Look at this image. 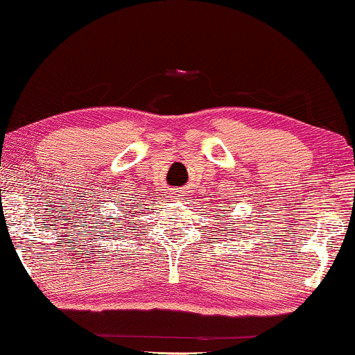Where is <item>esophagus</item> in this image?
Here are the masks:
<instances>
[{
	"instance_id": "obj_1",
	"label": "esophagus",
	"mask_w": 355,
	"mask_h": 355,
	"mask_svg": "<svg viewBox=\"0 0 355 355\" xmlns=\"http://www.w3.org/2000/svg\"><path fill=\"white\" fill-rule=\"evenodd\" d=\"M171 197L174 198V200H179V198L182 197V196H181V191H178V189H176V191H173V192H171Z\"/></svg>"
}]
</instances>
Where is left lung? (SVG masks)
I'll return each mask as SVG.
<instances>
[{"label":"left lung","mask_w":355,"mask_h":355,"mask_svg":"<svg viewBox=\"0 0 355 355\" xmlns=\"http://www.w3.org/2000/svg\"><path fill=\"white\" fill-rule=\"evenodd\" d=\"M221 211H223V210H221ZM225 216H226V215H225ZM216 218H220V215H216Z\"/></svg>","instance_id":"8db88e82"}]
</instances>
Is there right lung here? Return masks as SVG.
Masks as SVG:
<instances>
[{
    "label": "right lung",
    "instance_id": "add662e5",
    "mask_svg": "<svg viewBox=\"0 0 355 355\" xmlns=\"http://www.w3.org/2000/svg\"><path fill=\"white\" fill-rule=\"evenodd\" d=\"M140 205H142V203H140L139 200H135V202H130L129 200V203L125 207H118L119 208V215H121V218H118V223H103V225L101 226H106V227H103V230H106V231H111V232H118V234H121V231L119 230H116V227H119V225L121 223H129L130 221V216H135V215H139V213H142V208H140Z\"/></svg>",
    "mask_w": 355,
    "mask_h": 355
}]
</instances>
